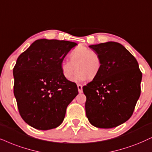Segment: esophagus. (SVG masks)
I'll use <instances>...</instances> for the list:
<instances>
[{"label":"esophagus","instance_id":"obj_1","mask_svg":"<svg viewBox=\"0 0 152 152\" xmlns=\"http://www.w3.org/2000/svg\"><path fill=\"white\" fill-rule=\"evenodd\" d=\"M77 87H78V93H83V86H82L81 85H80V84H78Z\"/></svg>","mask_w":152,"mask_h":152}]
</instances>
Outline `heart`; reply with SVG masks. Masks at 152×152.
I'll return each instance as SVG.
<instances>
[{
  "mask_svg": "<svg viewBox=\"0 0 152 152\" xmlns=\"http://www.w3.org/2000/svg\"><path fill=\"white\" fill-rule=\"evenodd\" d=\"M69 61L61 62L60 69L63 76L70 80L77 70L74 76L75 81H83L88 78L93 80L98 76L102 69V61L99 55L85 46H78L69 55ZM76 69H75V67Z\"/></svg>",
  "mask_w": 152,
  "mask_h": 152,
  "instance_id": "obj_1",
  "label": "heart"
}]
</instances>
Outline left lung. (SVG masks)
<instances>
[{
  "instance_id": "left-lung-1",
  "label": "left lung",
  "mask_w": 152,
  "mask_h": 152,
  "mask_svg": "<svg viewBox=\"0 0 152 152\" xmlns=\"http://www.w3.org/2000/svg\"><path fill=\"white\" fill-rule=\"evenodd\" d=\"M89 47L100 57L102 69L83 87L86 116L95 127H116L133 113L142 74L135 57L121 44L109 41Z\"/></svg>"
}]
</instances>
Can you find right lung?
Masks as SVG:
<instances>
[{
    "label": "right lung",
    "mask_w": 152,
    "mask_h": 152,
    "mask_svg": "<svg viewBox=\"0 0 152 152\" xmlns=\"http://www.w3.org/2000/svg\"><path fill=\"white\" fill-rule=\"evenodd\" d=\"M74 42L43 38L34 41L17 59L13 69L14 95L23 120L36 129L58 127L66 107L78 94L66 79L60 64Z\"/></svg>",
    "instance_id": "right-lung-1"
}]
</instances>
